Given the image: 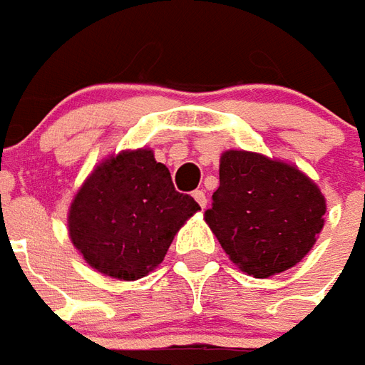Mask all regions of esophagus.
Instances as JSON below:
<instances>
[{
  "instance_id": "1",
  "label": "esophagus",
  "mask_w": 365,
  "mask_h": 365,
  "mask_svg": "<svg viewBox=\"0 0 365 365\" xmlns=\"http://www.w3.org/2000/svg\"><path fill=\"white\" fill-rule=\"evenodd\" d=\"M193 199H195V201H197L201 207L207 205V195H205V191H203V190L193 191Z\"/></svg>"
}]
</instances>
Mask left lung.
<instances>
[{"label": "left lung", "instance_id": "left-lung-1", "mask_svg": "<svg viewBox=\"0 0 365 365\" xmlns=\"http://www.w3.org/2000/svg\"><path fill=\"white\" fill-rule=\"evenodd\" d=\"M205 221L232 264L254 277L293 268L324 225L321 190L301 170L246 150H227Z\"/></svg>", "mask_w": 365, "mask_h": 365}]
</instances>
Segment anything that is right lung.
<instances>
[{
    "mask_svg": "<svg viewBox=\"0 0 365 365\" xmlns=\"http://www.w3.org/2000/svg\"><path fill=\"white\" fill-rule=\"evenodd\" d=\"M201 207L175 191L148 148L109 156L83 182L68 213V232L91 268L140 279L162 264L175 232Z\"/></svg>",
    "mask_w": 365,
    "mask_h": 365,
    "instance_id": "1",
    "label": "right lung"
}]
</instances>
